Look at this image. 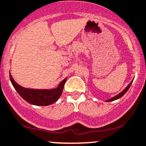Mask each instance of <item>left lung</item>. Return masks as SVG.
Listing matches in <instances>:
<instances>
[{"label": "left lung", "instance_id": "8db88e82", "mask_svg": "<svg viewBox=\"0 0 146 146\" xmlns=\"http://www.w3.org/2000/svg\"><path fill=\"white\" fill-rule=\"evenodd\" d=\"M133 81V80L132 81H131V83H130L129 84H128V86H127V87L125 88L124 89V90H123L122 92H121V93H120L119 94H118V95H117V96H114V97L111 98V99H109V100H106V102H111V101H113V100H117V99H119L120 98H121V97H122V96H123V95L125 94V93H126L127 91H128V89H129V88L131 87V84H132Z\"/></svg>", "mask_w": 146, "mask_h": 146}]
</instances>
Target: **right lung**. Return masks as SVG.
<instances>
[{
  "mask_svg": "<svg viewBox=\"0 0 146 146\" xmlns=\"http://www.w3.org/2000/svg\"><path fill=\"white\" fill-rule=\"evenodd\" d=\"M10 80L18 94L28 103L35 106H48L57 101L61 96L63 90V86L66 81V78L59 83L56 88L50 90H38V89L25 88L19 86L14 80L10 73Z\"/></svg>",
  "mask_w": 146,
  "mask_h": 146,
  "instance_id": "1",
  "label": "right lung"
}]
</instances>
